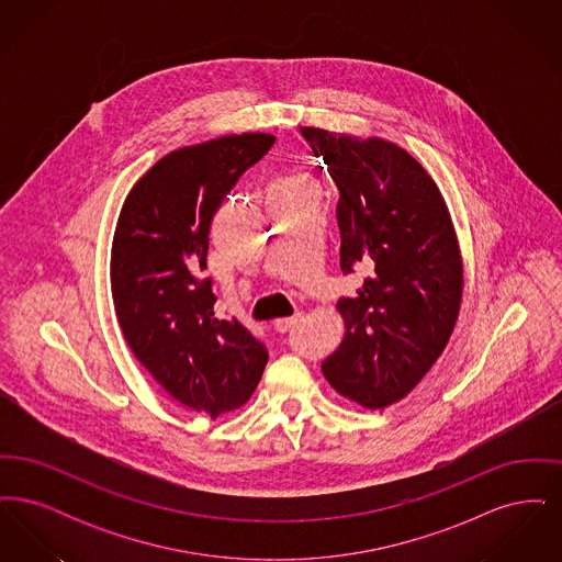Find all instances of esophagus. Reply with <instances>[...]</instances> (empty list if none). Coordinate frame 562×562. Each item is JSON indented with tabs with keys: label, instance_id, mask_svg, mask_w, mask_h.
Returning <instances> with one entry per match:
<instances>
[{
	"label": "esophagus",
	"instance_id": "1",
	"mask_svg": "<svg viewBox=\"0 0 562 562\" xmlns=\"http://www.w3.org/2000/svg\"><path fill=\"white\" fill-rule=\"evenodd\" d=\"M299 321H301V314H294L291 318H280V321L273 322V328L278 333H289Z\"/></svg>",
	"mask_w": 562,
	"mask_h": 562
}]
</instances>
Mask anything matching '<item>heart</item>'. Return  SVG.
Here are the masks:
<instances>
[{
  "label": "heart",
  "mask_w": 562,
  "mask_h": 562,
  "mask_svg": "<svg viewBox=\"0 0 562 562\" xmlns=\"http://www.w3.org/2000/svg\"><path fill=\"white\" fill-rule=\"evenodd\" d=\"M307 189H314V191H316L314 181H312L305 172L293 170V172H289L286 177L278 179V181L273 183L271 191H278V193H299V191H307Z\"/></svg>",
  "instance_id": "heart-1"
}]
</instances>
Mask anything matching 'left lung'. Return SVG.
I'll return each mask as SVG.
<instances>
[{
  "label": "left lung",
  "mask_w": 562,
  "mask_h": 562,
  "mask_svg": "<svg viewBox=\"0 0 562 562\" xmlns=\"http://www.w3.org/2000/svg\"><path fill=\"white\" fill-rule=\"evenodd\" d=\"M339 189L344 273L364 271L337 310L341 346L322 373L349 401H402L447 348L463 294L453 221L428 170L383 138L301 128Z\"/></svg>",
  "instance_id": "1"
}]
</instances>
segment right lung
<instances>
[{
    "instance_id": "add662e5",
    "label": "right lung",
    "mask_w": 562,
    "mask_h": 562,
    "mask_svg": "<svg viewBox=\"0 0 562 562\" xmlns=\"http://www.w3.org/2000/svg\"><path fill=\"white\" fill-rule=\"evenodd\" d=\"M273 134L244 133L170 151L131 189L111 246V293L136 360L170 398L213 419L248 401L268 349L214 314L204 278L223 198L261 160Z\"/></svg>"
}]
</instances>
